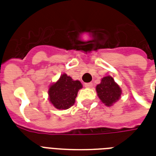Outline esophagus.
Wrapping results in <instances>:
<instances>
[{"mask_svg":"<svg viewBox=\"0 0 156 156\" xmlns=\"http://www.w3.org/2000/svg\"><path fill=\"white\" fill-rule=\"evenodd\" d=\"M84 86H85V88H91L92 87H93V83H85Z\"/></svg>","mask_w":156,"mask_h":156,"instance_id":"1","label":"esophagus"}]
</instances>
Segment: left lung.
I'll return each mask as SVG.
<instances>
[{"label":"left lung","mask_w":156,"mask_h":156,"mask_svg":"<svg viewBox=\"0 0 156 156\" xmlns=\"http://www.w3.org/2000/svg\"><path fill=\"white\" fill-rule=\"evenodd\" d=\"M97 95L101 102L107 107H110L119 101L122 94V89L111 76H106L96 86Z\"/></svg>","instance_id":"obj_1"}]
</instances>
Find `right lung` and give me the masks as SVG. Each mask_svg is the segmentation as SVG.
Returning <instances> with one entry per match:
<instances>
[{
    "label": "right lung",
    "instance_id": "1",
    "mask_svg": "<svg viewBox=\"0 0 156 156\" xmlns=\"http://www.w3.org/2000/svg\"><path fill=\"white\" fill-rule=\"evenodd\" d=\"M82 88L81 82L62 73L58 81L49 86L48 100L57 109H68L74 105L78 92Z\"/></svg>",
    "mask_w": 156,
    "mask_h": 156
}]
</instances>
